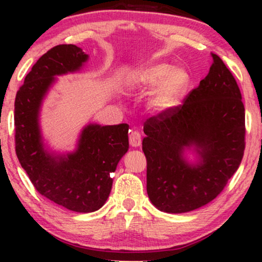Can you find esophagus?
<instances>
[{"instance_id": "esophagus-1", "label": "esophagus", "mask_w": 262, "mask_h": 262, "mask_svg": "<svg viewBox=\"0 0 262 262\" xmlns=\"http://www.w3.org/2000/svg\"><path fill=\"white\" fill-rule=\"evenodd\" d=\"M128 144L131 146H138L141 144V135L137 134V132H132V134L128 135Z\"/></svg>"}]
</instances>
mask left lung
I'll list each match as a JSON object with an SVG mask.
<instances>
[{
    "label": "left lung",
    "instance_id": "left-lung-1",
    "mask_svg": "<svg viewBox=\"0 0 262 262\" xmlns=\"http://www.w3.org/2000/svg\"><path fill=\"white\" fill-rule=\"evenodd\" d=\"M88 56L73 44L57 45L32 67L15 96V152L32 185L42 196L76 212H94L108 198L119 160L128 149V125L89 124L76 151L62 156L46 151L38 117L55 76L80 70Z\"/></svg>",
    "mask_w": 262,
    "mask_h": 262
}]
</instances>
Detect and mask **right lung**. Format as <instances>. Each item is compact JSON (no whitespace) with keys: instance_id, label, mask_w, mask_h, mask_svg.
Returning <instances> with one entry per match:
<instances>
[{"instance_id":"add662e5","label":"right lung","mask_w":262,"mask_h":262,"mask_svg":"<svg viewBox=\"0 0 262 262\" xmlns=\"http://www.w3.org/2000/svg\"><path fill=\"white\" fill-rule=\"evenodd\" d=\"M142 149L146 159V191L164 212L195 210L216 198L241 163L246 148L242 95L231 71L212 55L209 74L179 106L144 123ZM201 149L203 162L189 167L184 146Z\"/></svg>"}]
</instances>
